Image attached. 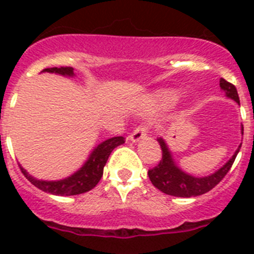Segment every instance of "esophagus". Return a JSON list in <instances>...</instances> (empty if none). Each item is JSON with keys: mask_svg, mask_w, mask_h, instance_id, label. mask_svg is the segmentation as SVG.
Here are the masks:
<instances>
[{"mask_svg": "<svg viewBox=\"0 0 254 254\" xmlns=\"http://www.w3.org/2000/svg\"><path fill=\"white\" fill-rule=\"evenodd\" d=\"M146 133H147L146 125H139V127H135L134 130H133V133L130 134V141L131 142H138V141H141V139L146 137Z\"/></svg>", "mask_w": 254, "mask_h": 254, "instance_id": "34e87169", "label": "esophagus"}]
</instances>
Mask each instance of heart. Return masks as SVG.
Instances as JSON below:
<instances>
[{"label":"heart","instance_id":"b5f03b06","mask_svg":"<svg viewBox=\"0 0 254 254\" xmlns=\"http://www.w3.org/2000/svg\"><path fill=\"white\" fill-rule=\"evenodd\" d=\"M159 100H161V103H162L163 105L171 107V105H174V104L178 101V93L174 91L162 92V93L159 95Z\"/></svg>","mask_w":254,"mask_h":254}]
</instances>
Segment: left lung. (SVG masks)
I'll return each mask as SVG.
<instances>
[{"instance_id":"obj_1","label":"left lung","mask_w":254,"mask_h":254,"mask_svg":"<svg viewBox=\"0 0 254 254\" xmlns=\"http://www.w3.org/2000/svg\"><path fill=\"white\" fill-rule=\"evenodd\" d=\"M220 88L225 92V96L228 99H232L233 101L240 104V99H239L237 89L235 85L228 83L224 79H220ZM241 134H244V127H241ZM157 141L162 149V159L158 163V166L149 170V178H150L154 187H157L159 191L178 197L199 196V195L208 192L209 190H212L231 170L235 159H236L237 153L240 151L241 147V145L237 147L235 154L213 174H209L207 177H193L191 174L183 171L175 163L166 141L162 137L157 138Z\"/></svg>"}]
</instances>
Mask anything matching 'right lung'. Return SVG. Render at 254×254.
Instances as JSON below:
<instances>
[{"mask_svg":"<svg viewBox=\"0 0 254 254\" xmlns=\"http://www.w3.org/2000/svg\"><path fill=\"white\" fill-rule=\"evenodd\" d=\"M42 72L58 73L65 77H73L72 67H53V68H46ZM125 142L124 137H113V138L105 139L101 143H99L95 149L88 155L87 161L83 163L80 169L71 174L69 177L59 179V181H42L37 179L33 175H30L23 167L19 165L22 173L35 187H38L45 192L53 193V195H61V196H71V195H79L84 193L95 187L99 181L103 177L104 166L107 163L109 155L113 151V149Z\"/></svg>","mask_w":254,"mask_h":254,"instance_id":"1","label":"right lung"}]
</instances>
